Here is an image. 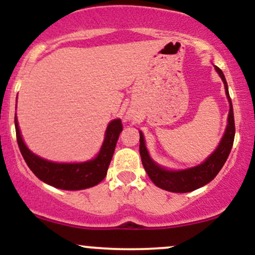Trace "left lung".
Wrapping results in <instances>:
<instances>
[{"label": "left lung", "mask_w": 255, "mask_h": 255, "mask_svg": "<svg viewBox=\"0 0 255 255\" xmlns=\"http://www.w3.org/2000/svg\"><path fill=\"white\" fill-rule=\"evenodd\" d=\"M215 68L224 83L225 93H227L228 101L230 103V110L227 129H225V134L221 144H219L217 150L213 152L203 164L180 171H169L160 168L148 156V152L145 146L144 135L140 131L139 151L140 156H141L142 165H144L145 170L152 182L159 188L174 193H187L195 191V189L211 182L213 178L217 176V174L223 168L224 163L227 162L228 157H229L231 147H233L234 144V137H235V121H234L233 103H231L229 91H228V84L223 72L217 66H215Z\"/></svg>", "instance_id": "1"}]
</instances>
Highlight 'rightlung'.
Here are the masks:
<instances>
[{
    "instance_id": "1",
    "label": "right lung",
    "mask_w": 255,
    "mask_h": 255,
    "mask_svg": "<svg viewBox=\"0 0 255 255\" xmlns=\"http://www.w3.org/2000/svg\"><path fill=\"white\" fill-rule=\"evenodd\" d=\"M15 131L17 145L26 164L40 181L60 189L79 191L96 186L107 176L116 142L122 131V122L121 120H114L110 122L98 156L85 163H52L32 153L22 141L16 116Z\"/></svg>"
}]
</instances>
